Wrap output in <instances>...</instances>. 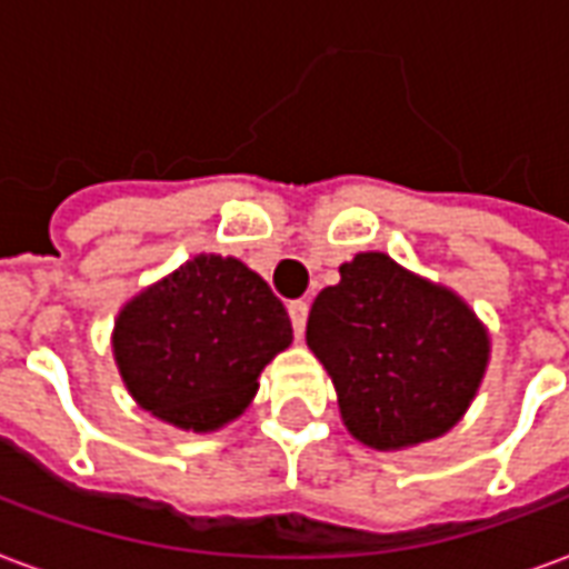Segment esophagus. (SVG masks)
I'll list each match as a JSON object with an SVG mask.
<instances>
[{"label":"esophagus","mask_w":569,"mask_h":569,"mask_svg":"<svg viewBox=\"0 0 569 569\" xmlns=\"http://www.w3.org/2000/svg\"><path fill=\"white\" fill-rule=\"evenodd\" d=\"M308 301H289V317H292V329L301 338L305 335V326H308Z\"/></svg>","instance_id":"1"}]
</instances>
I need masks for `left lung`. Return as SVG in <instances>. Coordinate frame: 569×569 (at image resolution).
Segmentation results:
<instances>
[{"instance_id": "8db88e82", "label": "left lung", "mask_w": 569, "mask_h": 569, "mask_svg": "<svg viewBox=\"0 0 569 569\" xmlns=\"http://www.w3.org/2000/svg\"><path fill=\"white\" fill-rule=\"evenodd\" d=\"M308 347L332 375L347 429L396 451L439 439L463 418L490 341L453 292L383 252H359L341 264V283L313 301Z\"/></svg>"}]
</instances>
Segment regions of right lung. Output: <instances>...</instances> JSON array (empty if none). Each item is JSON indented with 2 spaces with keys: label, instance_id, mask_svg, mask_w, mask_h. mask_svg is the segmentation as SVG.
Masks as SVG:
<instances>
[{
  "label": "right lung",
  "instance_id": "right-lung-1",
  "mask_svg": "<svg viewBox=\"0 0 569 569\" xmlns=\"http://www.w3.org/2000/svg\"><path fill=\"white\" fill-rule=\"evenodd\" d=\"M292 341L283 301L243 261L198 256L118 313L116 362L130 396L179 429L237 418L261 369Z\"/></svg>",
  "mask_w": 569,
  "mask_h": 569
}]
</instances>
